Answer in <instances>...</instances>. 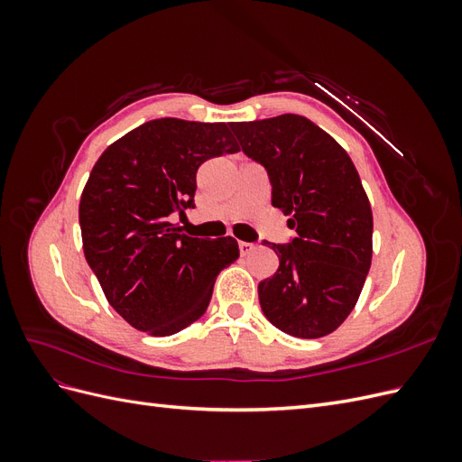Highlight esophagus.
Masks as SVG:
<instances>
[{
	"mask_svg": "<svg viewBox=\"0 0 462 462\" xmlns=\"http://www.w3.org/2000/svg\"><path fill=\"white\" fill-rule=\"evenodd\" d=\"M239 248H241V254H243V256H248V254L253 253V250L256 248V245H254V243H246V241H241V243H239Z\"/></svg>",
	"mask_w": 462,
	"mask_h": 462,
	"instance_id": "1",
	"label": "esophagus"
}]
</instances>
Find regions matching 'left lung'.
Listing matches in <instances>:
<instances>
[{"mask_svg": "<svg viewBox=\"0 0 462 462\" xmlns=\"http://www.w3.org/2000/svg\"><path fill=\"white\" fill-rule=\"evenodd\" d=\"M229 127L246 156L265 167L272 204L295 229L287 245L268 243L279 268L258 285L262 312L292 337H324L353 312L372 263V208L356 167L302 116Z\"/></svg>", "mask_w": 462, "mask_h": 462, "instance_id": "left-lung-1", "label": "left lung"}]
</instances>
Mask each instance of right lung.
<instances>
[{"instance_id":"add662e5","label":"right lung","mask_w":462,"mask_h":462,"mask_svg":"<svg viewBox=\"0 0 462 462\" xmlns=\"http://www.w3.org/2000/svg\"><path fill=\"white\" fill-rule=\"evenodd\" d=\"M239 152L226 123L148 121L106 148L79 204L82 248L107 302L138 331L173 335L197 321L233 236L197 239L170 221L194 206L199 167Z\"/></svg>"}]
</instances>
